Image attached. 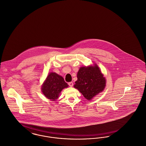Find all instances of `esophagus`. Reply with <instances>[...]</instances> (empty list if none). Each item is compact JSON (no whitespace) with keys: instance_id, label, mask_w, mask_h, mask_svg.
I'll list each match as a JSON object with an SVG mask.
<instances>
[{"instance_id":"obj_1","label":"esophagus","mask_w":146,"mask_h":146,"mask_svg":"<svg viewBox=\"0 0 146 146\" xmlns=\"http://www.w3.org/2000/svg\"><path fill=\"white\" fill-rule=\"evenodd\" d=\"M68 85L70 86V87H72L73 86V82H70L68 83Z\"/></svg>"}]
</instances>
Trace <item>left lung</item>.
Instances as JSON below:
<instances>
[{"mask_svg": "<svg viewBox=\"0 0 146 146\" xmlns=\"http://www.w3.org/2000/svg\"><path fill=\"white\" fill-rule=\"evenodd\" d=\"M77 78L74 87L88 100L104 90L106 85L105 78L96 65L81 67L78 72Z\"/></svg>", "mask_w": 146, "mask_h": 146, "instance_id": "left-lung-1", "label": "left lung"}]
</instances>
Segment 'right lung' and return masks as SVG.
Instances as JSON below:
<instances>
[{"label": "right lung", "instance_id": "1", "mask_svg": "<svg viewBox=\"0 0 146 146\" xmlns=\"http://www.w3.org/2000/svg\"><path fill=\"white\" fill-rule=\"evenodd\" d=\"M68 86L62 76L56 73H50L42 86V92L48 98L55 101L62 90Z\"/></svg>", "mask_w": 146, "mask_h": 146}]
</instances>
